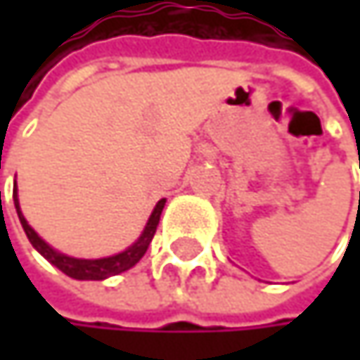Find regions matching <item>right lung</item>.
Here are the masks:
<instances>
[{
  "label": "right lung",
  "instance_id": "right-lung-1",
  "mask_svg": "<svg viewBox=\"0 0 360 360\" xmlns=\"http://www.w3.org/2000/svg\"><path fill=\"white\" fill-rule=\"evenodd\" d=\"M165 202L167 200H160L141 233V238L129 246L124 252L120 254H114V256H108V258H98V260H85V258H72V256H66V254H60L53 248H49L35 231L31 229V225L27 223V219L22 217L20 212V206H18V198H16V189H14V206H16V212H18V219L22 223V229L29 238V242L33 244V248H37V252L41 256H45L53 266H58L62 273H66L68 277L72 279H94V281H102L106 277H112V275H118L127 269H131L133 264H137L141 260V256L146 254L154 233H156V227L160 223V214H162V208H165Z\"/></svg>",
  "mask_w": 360,
  "mask_h": 360
}]
</instances>
